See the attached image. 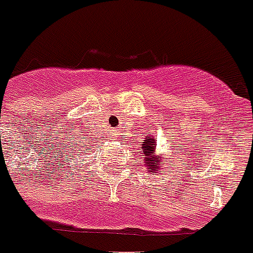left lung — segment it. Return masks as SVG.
Listing matches in <instances>:
<instances>
[{"label": "left lung", "instance_id": "obj_1", "mask_svg": "<svg viewBox=\"0 0 253 253\" xmlns=\"http://www.w3.org/2000/svg\"><path fill=\"white\" fill-rule=\"evenodd\" d=\"M156 143H154V139L149 138V139L144 140L142 143V149L144 152V165L146 167H148L149 172H153V173H157V172H161V167L165 165V162L162 161V157L160 156H156L154 151H156Z\"/></svg>", "mask_w": 253, "mask_h": 253}]
</instances>
